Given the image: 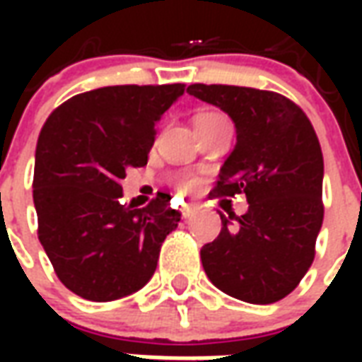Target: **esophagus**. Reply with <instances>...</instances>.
<instances>
[{"instance_id": "1", "label": "esophagus", "mask_w": 362, "mask_h": 362, "mask_svg": "<svg viewBox=\"0 0 362 362\" xmlns=\"http://www.w3.org/2000/svg\"><path fill=\"white\" fill-rule=\"evenodd\" d=\"M197 211H199L197 205H184V207H182V217H184V219H192Z\"/></svg>"}]
</instances>
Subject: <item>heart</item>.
Returning <instances> with one entry per match:
<instances>
[{
    "mask_svg": "<svg viewBox=\"0 0 362 362\" xmlns=\"http://www.w3.org/2000/svg\"><path fill=\"white\" fill-rule=\"evenodd\" d=\"M215 116H219V114L204 112V114H199V116H197L196 122L215 118ZM174 186H176L178 192H182V194H192V192H196L197 186H199V180H197L194 174H178V176H174Z\"/></svg>",
    "mask_w": 362,
    "mask_h": 362,
    "instance_id": "b5f03b06",
    "label": "heart"
}]
</instances>
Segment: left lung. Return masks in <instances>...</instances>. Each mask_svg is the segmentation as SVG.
Listing matches in <instances>:
<instances>
[{"mask_svg": "<svg viewBox=\"0 0 362 362\" xmlns=\"http://www.w3.org/2000/svg\"><path fill=\"white\" fill-rule=\"evenodd\" d=\"M188 93L219 106L236 126L235 149L211 196L248 199L240 217L219 213V236L202 248L205 273L238 300L277 303L312 266L324 221L316 132L298 104L273 90L194 83Z\"/></svg>", "mask_w": 362, "mask_h": 362, "instance_id": "1", "label": "left lung"}]
</instances>
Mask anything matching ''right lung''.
<instances>
[{
    "mask_svg": "<svg viewBox=\"0 0 362 362\" xmlns=\"http://www.w3.org/2000/svg\"><path fill=\"white\" fill-rule=\"evenodd\" d=\"M174 85H114L71 96L40 129L33 199L38 240L58 279L95 303L127 296L153 277L180 223L170 194L122 205L126 170L147 165L155 124L184 95Z\"/></svg>",
    "mask_w": 362,
    "mask_h": 362,
    "instance_id": "add662e5",
    "label": "right lung"
}]
</instances>
